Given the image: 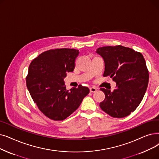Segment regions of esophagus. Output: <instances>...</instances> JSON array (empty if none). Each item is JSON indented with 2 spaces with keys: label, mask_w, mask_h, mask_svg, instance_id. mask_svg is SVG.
<instances>
[{
  "label": "esophagus",
  "mask_w": 159,
  "mask_h": 159,
  "mask_svg": "<svg viewBox=\"0 0 159 159\" xmlns=\"http://www.w3.org/2000/svg\"><path fill=\"white\" fill-rule=\"evenodd\" d=\"M89 90H90L91 92H95L97 90H98V89H97V88L95 87H92L89 88Z\"/></svg>",
  "instance_id": "1"
}]
</instances>
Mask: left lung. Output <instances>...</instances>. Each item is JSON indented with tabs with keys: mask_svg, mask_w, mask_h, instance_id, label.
Returning <instances> with one entry per match:
<instances>
[{
	"mask_svg": "<svg viewBox=\"0 0 159 159\" xmlns=\"http://www.w3.org/2000/svg\"><path fill=\"white\" fill-rule=\"evenodd\" d=\"M96 52L105 61L104 77L109 76L116 88H101L105 95L100 107L113 118L129 116L141 102L148 85L149 72L143 55L121 45L99 47Z\"/></svg>",
	"mask_w": 159,
	"mask_h": 159,
	"instance_id": "1",
	"label": "left lung"
}]
</instances>
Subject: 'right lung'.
I'll return each instance as SVG.
<instances>
[{
	"label": "right lung",
	"instance_id": "add662e5",
	"mask_svg": "<svg viewBox=\"0 0 159 159\" xmlns=\"http://www.w3.org/2000/svg\"><path fill=\"white\" fill-rule=\"evenodd\" d=\"M79 54L74 49H56L45 51L29 66L26 82L34 102L40 111L54 121L66 119L77 110L89 92L79 85L66 89L64 79L73 71Z\"/></svg>",
	"mask_w": 159,
	"mask_h": 159
}]
</instances>
